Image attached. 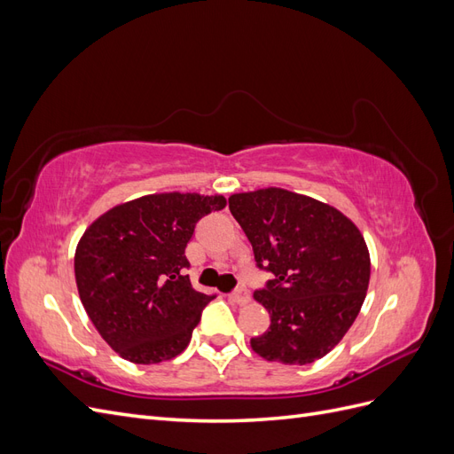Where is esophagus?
<instances>
[{
    "label": "esophagus",
    "mask_w": 454,
    "mask_h": 454,
    "mask_svg": "<svg viewBox=\"0 0 454 454\" xmlns=\"http://www.w3.org/2000/svg\"><path fill=\"white\" fill-rule=\"evenodd\" d=\"M229 299H231L232 303H235V305L244 307V305H248V303H250V294L246 292V290H237L235 294H231V295H229Z\"/></svg>",
    "instance_id": "34e87169"
}]
</instances>
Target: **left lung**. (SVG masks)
Listing matches in <instances>:
<instances>
[{
    "label": "left lung",
    "mask_w": 454,
    "mask_h": 454,
    "mask_svg": "<svg viewBox=\"0 0 454 454\" xmlns=\"http://www.w3.org/2000/svg\"><path fill=\"white\" fill-rule=\"evenodd\" d=\"M259 269L274 274L254 294L270 316L250 345L267 362L305 365L332 352L354 324L371 277L367 244L333 206L282 187L229 197Z\"/></svg>",
    "instance_id": "1"
}]
</instances>
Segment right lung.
Masks as SVG:
<instances>
[{
    "label": "right lung",
    "instance_id": "obj_1",
    "mask_svg": "<svg viewBox=\"0 0 454 454\" xmlns=\"http://www.w3.org/2000/svg\"><path fill=\"white\" fill-rule=\"evenodd\" d=\"M225 206L223 195H144L96 217L79 239V299L122 360L160 364L187 348L202 309L215 295L191 286L185 248L199 219Z\"/></svg>",
    "mask_w": 454,
    "mask_h": 454
}]
</instances>
